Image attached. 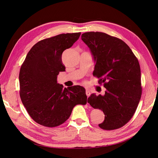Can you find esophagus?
I'll use <instances>...</instances> for the list:
<instances>
[{
	"instance_id": "esophagus-1",
	"label": "esophagus",
	"mask_w": 158,
	"mask_h": 158,
	"mask_svg": "<svg viewBox=\"0 0 158 158\" xmlns=\"http://www.w3.org/2000/svg\"><path fill=\"white\" fill-rule=\"evenodd\" d=\"M85 94H86L87 96V97H89V96H90V95H91V92H90V91H89V90L86 89V91H85Z\"/></svg>"
}]
</instances>
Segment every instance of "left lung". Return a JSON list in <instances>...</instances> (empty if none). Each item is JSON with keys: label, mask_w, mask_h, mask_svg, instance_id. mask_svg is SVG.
<instances>
[{"label": "left lung", "mask_w": 158, "mask_h": 158, "mask_svg": "<svg viewBox=\"0 0 158 158\" xmlns=\"http://www.w3.org/2000/svg\"><path fill=\"white\" fill-rule=\"evenodd\" d=\"M81 39L91 50L96 64L93 76L106 89L105 94H92L87 102L103 111L99 127L119 129L127 124L136 110L142 94L139 61L121 39L100 32H88Z\"/></svg>", "instance_id": "obj_1"}]
</instances>
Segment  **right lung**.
Listing matches in <instances>:
<instances>
[{
    "label": "right lung",
    "instance_id": "obj_1",
    "mask_svg": "<svg viewBox=\"0 0 158 158\" xmlns=\"http://www.w3.org/2000/svg\"><path fill=\"white\" fill-rule=\"evenodd\" d=\"M81 32L61 34L39 41L29 51L19 73L20 97L37 123L54 127L65 122L74 107L85 105L87 96L80 85L64 88L57 83L65 71L62 54L73 46Z\"/></svg>",
    "mask_w": 158,
    "mask_h": 158
}]
</instances>
